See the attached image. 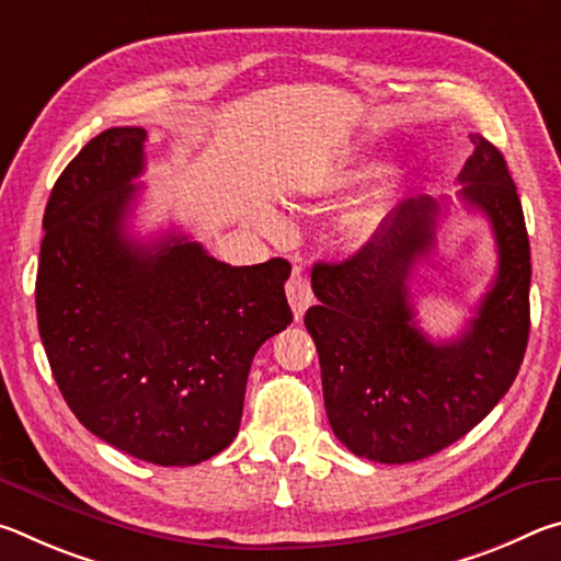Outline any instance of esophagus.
<instances>
[{
	"label": "esophagus",
	"mask_w": 561,
	"mask_h": 561,
	"mask_svg": "<svg viewBox=\"0 0 561 561\" xmlns=\"http://www.w3.org/2000/svg\"><path fill=\"white\" fill-rule=\"evenodd\" d=\"M287 297L291 304V311H294V319H301L304 311L309 309L311 299H314V294H311V284L309 279L301 274V267H294L291 279L287 284Z\"/></svg>",
	"instance_id": "34e87169"
}]
</instances>
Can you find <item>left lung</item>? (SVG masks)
<instances>
[{
  "instance_id": "8db88e82",
  "label": "left lung",
  "mask_w": 561,
  "mask_h": 561,
  "mask_svg": "<svg viewBox=\"0 0 561 561\" xmlns=\"http://www.w3.org/2000/svg\"><path fill=\"white\" fill-rule=\"evenodd\" d=\"M460 170L462 205L488 217L497 274L458 339L435 344L415 324L408 277L435 244L443 203L405 197L346 262L311 270L319 304L304 317L321 364L327 415L358 458L423 460L470 433L525 358L529 336V240L505 158L478 133Z\"/></svg>"
}]
</instances>
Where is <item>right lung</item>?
Wrapping results in <instances>:
<instances>
[{"label": "right lung", "mask_w": 561, "mask_h": 561, "mask_svg": "<svg viewBox=\"0 0 561 561\" xmlns=\"http://www.w3.org/2000/svg\"><path fill=\"white\" fill-rule=\"evenodd\" d=\"M146 138L103 130L56 180L36 319L54 381L93 435L153 465H197L234 440L252 358L291 324V267H230L175 232L130 240Z\"/></svg>", "instance_id": "add662e5"}]
</instances>
